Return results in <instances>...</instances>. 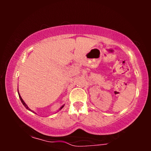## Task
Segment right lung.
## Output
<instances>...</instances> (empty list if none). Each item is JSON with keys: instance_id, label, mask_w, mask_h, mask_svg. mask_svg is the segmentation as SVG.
<instances>
[{"instance_id": "add662e5", "label": "right lung", "mask_w": 151, "mask_h": 151, "mask_svg": "<svg viewBox=\"0 0 151 151\" xmlns=\"http://www.w3.org/2000/svg\"><path fill=\"white\" fill-rule=\"evenodd\" d=\"M18 96H19V98H20V100H21V102H22V104H23L24 105V107H25V108L27 109H28V110H29V111H32V110H31V109H29V107L27 106V105L26 104H25V102H24V101H23V100H22V98H21V96H20V95L19 94V92H18ZM63 106H64V105H63V106H61V108L60 109H60H63ZM32 111V112L33 113H34V111Z\"/></svg>"}]
</instances>
